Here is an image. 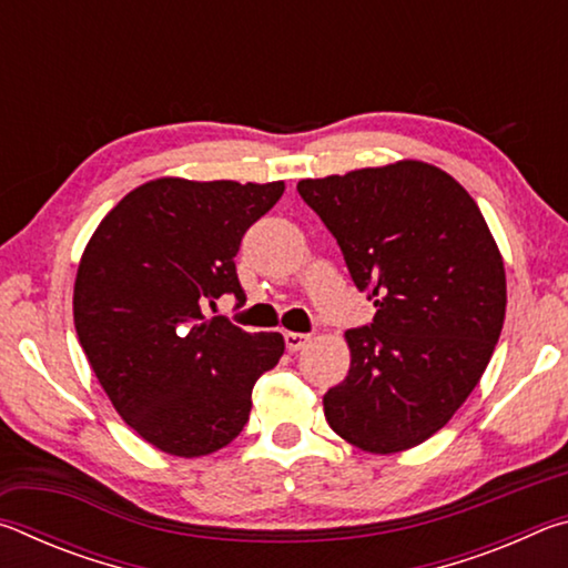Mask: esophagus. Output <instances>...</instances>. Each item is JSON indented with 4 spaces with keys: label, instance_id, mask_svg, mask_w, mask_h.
I'll return each mask as SVG.
<instances>
[{
    "label": "esophagus",
    "instance_id": "obj_1",
    "mask_svg": "<svg viewBox=\"0 0 568 568\" xmlns=\"http://www.w3.org/2000/svg\"><path fill=\"white\" fill-rule=\"evenodd\" d=\"M307 343H311V335H305V333H285V348L291 351V353L303 351Z\"/></svg>",
    "mask_w": 568,
    "mask_h": 568
}]
</instances>
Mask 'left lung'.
I'll use <instances>...</instances> for the list:
<instances>
[{
  "label": "left lung",
  "mask_w": 568,
  "mask_h": 568,
  "mask_svg": "<svg viewBox=\"0 0 568 568\" xmlns=\"http://www.w3.org/2000/svg\"><path fill=\"white\" fill-rule=\"evenodd\" d=\"M338 240L355 287L376 305L345 331L351 371L325 418L368 454L423 444L476 388L506 315V273L474 197L426 162L301 180Z\"/></svg>",
  "instance_id": "obj_1"
}]
</instances>
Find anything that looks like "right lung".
Instances as JSON below:
<instances>
[{"instance_id": "obj_1", "label": "right lung", "mask_w": 568, "mask_h": 568, "mask_svg": "<svg viewBox=\"0 0 568 568\" xmlns=\"http://www.w3.org/2000/svg\"><path fill=\"white\" fill-rule=\"evenodd\" d=\"M283 182L152 180L94 230L74 281L77 338L132 430L172 456H207L245 428L281 333H245L217 297L245 305L235 255Z\"/></svg>"}]
</instances>
